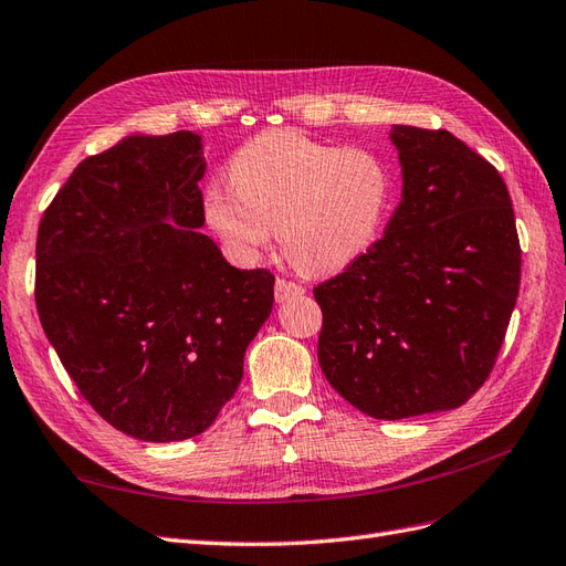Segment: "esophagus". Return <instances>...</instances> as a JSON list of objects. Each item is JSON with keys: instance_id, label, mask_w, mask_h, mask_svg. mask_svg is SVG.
I'll return each instance as SVG.
<instances>
[{"instance_id": "34e87169", "label": "esophagus", "mask_w": 566, "mask_h": 566, "mask_svg": "<svg viewBox=\"0 0 566 566\" xmlns=\"http://www.w3.org/2000/svg\"><path fill=\"white\" fill-rule=\"evenodd\" d=\"M305 294V289L296 282H289V280H277V284H274V298H277V303H284L289 298H298Z\"/></svg>"}]
</instances>
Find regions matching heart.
I'll return each instance as SVG.
<instances>
[{
  "label": "heart",
  "instance_id": "1",
  "mask_svg": "<svg viewBox=\"0 0 566 566\" xmlns=\"http://www.w3.org/2000/svg\"><path fill=\"white\" fill-rule=\"evenodd\" d=\"M232 187L203 193V220L241 263H255L277 228L298 270L336 274L377 244L394 206V170L363 147L292 130L263 133L228 164Z\"/></svg>",
  "mask_w": 566,
  "mask_h": 566
}]
</instances>
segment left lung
I'll return each instance as SVG.
<instances>
[{
	"instance_id": "1",
	"label": "left lung",
	"mask_w": 566,
	"mask_h": 566,
	"mask_svg": "<svg viewBox=\"0 0 566 566\" xmlns=\"http://www.w3.org/2000/svg\"><path fill=\"white\" fill-rule=\"evenodd\" d=\"M402 193L384 237L315 289L317 360L375 419L455 410L489 379L520 294L500 172L448 130L394 125Z\"/></svg>"
}]
</instances>
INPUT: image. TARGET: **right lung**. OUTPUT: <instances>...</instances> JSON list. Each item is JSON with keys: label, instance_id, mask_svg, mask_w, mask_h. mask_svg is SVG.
Here are the masks:
<instances>
[{"label": "right lung", "instance_id": "1", "mask_svg": "<svg viewBox=\"0 0 566 566\" xmlns=\"http://www.w3.org/2000/svg\"><path fill=\"white\" fill-rule=\"evenodd\" d=\"M201 135H127L85 158L38 230L42 329L80 394L139 441L216 422L272 313L274 277L203 228Z\"/></svg>", "mask_w": 566, "mask_h": 566}]
</instances>
